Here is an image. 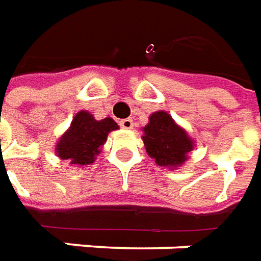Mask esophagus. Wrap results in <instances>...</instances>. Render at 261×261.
<instances>
[{
	"label": "esophagus",
	"instance_id": "esophagus-1",
	"mask_svg": "<svg viewBox=\"0 0 261 261\" xmlns=\"http://www.w3.org/2000/svg\"><path fill=\"white\" fill-rule=\"evenodd\" d=\"M119 125H121L123 129H132V127H134V121H132L130 118H126V119H122V121L119 122Z\"/></svg>",
	"mask_w": 261,
	"mask_h": 261
}]
</instances>
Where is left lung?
I'll return each instance as SVG.
<instances>
[{
  "label": "left lung",
  "mask_w": 261,
  "mask_h": 261,
  "mask_svg": "<svg viewBox=\"0 0 261 261\" xmlns=\"http://www.w3.org/2000/svg\"><path fill=\"white\" fill-rule=\"evenodd\" d=\"M142 139L147 154L156 164L170 169L181 166L194 149V140L166 111H157L149 116Z\"/></svg>",
  "instance_id": "left-lung-1"
}]
</instances>
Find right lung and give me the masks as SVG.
<instances>
[{
    "mask_svg": "<svg viewBox=\"0 0 261 261\" xmlns=\"http://www.w3.org/2000/svg\"><path fill=\"white\" fill-rule=\"evenodd\" d=\"M116 122L112 118H105L97 121L87 112H77L71 121V125L63 134L56 145V153L59 159L70 160L75 166H87L95 162V157L101 151L108 134L118 129Z\"/></svg>",
    "mask_w": 261,
    "mask_h": 261,
    "instance_id": "1",
    "label": "right lung"
}]
</instances>
